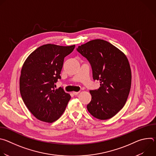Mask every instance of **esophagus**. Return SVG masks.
<instances>
[{
    "mask_svg": "<svg viewBox=\"0 0 156 156\" xmlns=\"http://www.w3.org/2000/svg\"><path fill=\"white\" fill-rule=\"evenodd\" d=\"M78 93H79V91H78V92H75V91L73 92V94H74V95H77Z\"/></svg>",
    "mask_w": 156,
    "mask_h": 156,
    "instance_id": "obj_1",
    "label": "esophagus"
}]
</instances>
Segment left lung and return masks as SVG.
<instances>
[{
    "instance_id": "left-lung-1",
    "label": "left lung",
    "mask_w": 156,
    "mask_h": 156,
    "mask_svg": "<svg viewBox=\"0 0 156 156\" xmlns=\"http://www.w3.org/2000/svg\"><path fill=\"white\" fill-rule=\"evenodd\" d=\"M77 51L90 62L98 90H90L92 98L87 109L100 120L113 117L123 107L131 87V73L126 55L110 42L94 39L82 44Z\"/></svg>"
}]
</instances>
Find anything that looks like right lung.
I'll list each match as a JSON object with an SVG mask.
<instances>
[{"mask_svg": "<svg viewBox=\"0 0 156 156\" xmlns=\"http://www.w3.org/2000/svg\"><path fill=\"white\" fill-rule=\"evenodd\" d=\"M75 47L45 44L33 51L22 66L20 78L22 99L41 121L52 123L57 120L71 98L63 88L55 90V83L61 79L64 58Z\"/></svg>", "mask_w": 156, "mask_h": 156, "instance_id": "right-lung-1", "label": "right lung"}]
</instances>
